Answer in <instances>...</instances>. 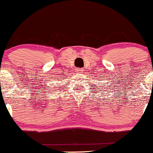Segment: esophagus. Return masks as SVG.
<instances>
[{"label": "esophagus", "instance_id": "esophagus-1", "mask_svg": "<svg viewBox=\"0 0 153 153\" xmlns=\"http://www.w3.org/2000/svg\"><path fill=\"white\" fill-rule=\"evenodd\" d=\"M83 69H76V72H78V73H82L83 72Z\"/></svg>", "mask_w": 153, "mask_h": 153}]
</instances>
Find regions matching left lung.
<instances>
[{"mask_svg": "<svg viewBox=\"0 0 153 153\" xmlns=\"http://www.w3.org/2000/svg\"><path fill=\"white\" fill-rule=\"evenodd\" d=\"M106 89H107V88H106Z\"/></svg>", "mask_w": 153, "mask_h": 153, "instance_id": "obj_1", "label": "left lung"}]
</instances>
